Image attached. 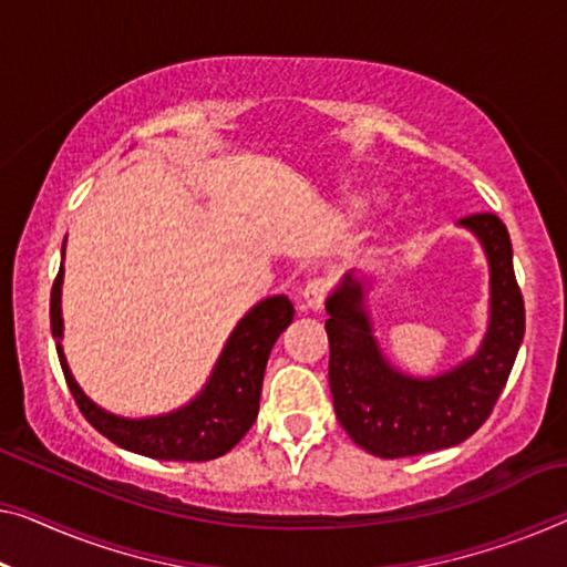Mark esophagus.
Segmentation results:
<instances>
[{"mask_svg": "<svg viewBox=\"0 0 567 567\" xmlns=\"http://www.w3.org/2000/svg\"><path fill=\"white\" fill-rule=\"evenodd\" d=\"M326 295H328V282L323 277H316V280H310L306 285V290H302V308L306 310H320L326 302Z\"/></svg>", "mask_w": 567, "mask_h": 567, "instance_id": "34e87169", "label": "esophagus"}]
</instances>
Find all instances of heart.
<instances>
[{
    "label": "heart",
    "mask_w": 567,
    "mask_h": 567,
    "mask_svg": "<svg viewBox=\"0 0 567 567\" xmlns=\"http://www.w3.org/2000/svg\"><path fill=\"white\" fill-rule=\"evenodd\" d=\"M384 200V188L382 185H359V188H353L349 196H346V203H349V210L351 214H367L369 208L379 206V203Z\"/></svg>",
    "instance_id": "1"
}]
</instances>
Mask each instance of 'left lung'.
<instances>
[{"label": "left lung", "instance_id": "left-lung-1", "mask_svg": "<svg viewBox=\"0 0 567 567\" xmlns=\"http://www.w3.org/2000/svg\"><path fill=\"white\" fill-rule=\"evenodd\" d=\"M488 259V328L478 351L437 377H410L379 349L364 282L346 275L326 300L328 384L351 441L379 458H408L458 445L492 415L525 338V300L514 277L509 231L494 214L461 218Z\"/></svg>", "mask_w": 567, "mask_h": 567}]
</instances>
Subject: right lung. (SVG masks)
<instances>
[{"mask_svg":"<svg viewBox=\"0 0 567 567\" xmlns=\"http://www.w3.org/2000/svg\"><path fill=\"white\" fill-rule=\"evenodd\" d=\"M65 255V244H63ZM61 287L63 261L50 292V328H53L58 359H61L68 390L75 404L101 435L124 451L157 461H210L229 453L255 425L259 412L261 379H265L269 351L280 333L292 323L295 308L285 295L257 302L244 316L226 341L221 357L210 371L206 386L185 408L157 417L130 420L112 415L91 402L68 369L61 338Z\"/></svg>","mask_w":567,"mask_h":567,"instance_id":"right-lung-1","label":"right lung"}]
</instances>
